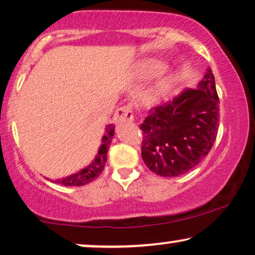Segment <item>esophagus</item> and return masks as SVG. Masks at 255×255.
Wrapping results in <instances>:
<instances>
[{
	"label": "esophagus",
	"instance_id": "34e87169",
	"mask_svg": "<svg viewBox=\"0 0 255 255\" xmlns=\"http://www.w3.org/2000/svg\"><path fill=\"white\" fill-rule=\"evenodd\" d=\"M114 121L116 124L133 121V113H132L131 106H124L122 108H118L114 115Z\"/></svg>",
	"mask_w": 255,
	"mask_h": 255
}]
</instances>
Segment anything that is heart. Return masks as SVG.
I'll use <instances>...</instances> for the list:
<instances>
[{"label":"heart","mask_w":255,"mask_h":255,"mask_svg":"<svg viewBox=\"0 0 255 255\" xmlns=\"http://www.w3.org/2000/svg\"><path fill=\"white\" fill-rule=\"evenodd\" d=\"M163 69H165V66L158 64L153 66V68L149 71V73H151V74H158V73H161Z\"/></svg>","instance_id":"heart-1"}]
</instances>
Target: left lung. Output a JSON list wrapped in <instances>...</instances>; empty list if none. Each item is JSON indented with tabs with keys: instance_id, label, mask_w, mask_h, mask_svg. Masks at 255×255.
Instances as JSON below:
<instances>
[{
	"instance_id": "8db88e82",
	"label": "left lung",
	"mask_w": 255,
	"mask_h": 255,
	"mask_svg": "<svg viewBox=\"0 0 255 255\" xmlns=\"http://www.w3.org/2000/svg\"><path fill=\"white\" fill-rule=\"evenodd\" d=\"M218 125L219 99L209 68L197 89H186L173 101L149 110L139 127L145 165L160 176L182 175L210 152Z\"/></svg>"
}]
</instances>
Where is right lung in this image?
<instances>
[{
  "instance_id": "add662e5",
  "label": "right lung",
  "mask_w": 255,
  "mask_h": 255,
  "mask_svg": "<svg viewBox=\"0 0 255 255\" xmlns=\"http://www.w3.org/2000/svg\"><path fill=\"white\" fill-rule=\"evenodd\" d=\"M115 127L114 125H108L106 128V134L103 135L102 145L100 146L99 152H97L96 158L93 162L86 168H83L73 175L64 177L61 180H55V183L62 184V186H85V184L92 182L94 179L99 177L107 162V153L111 144V139L114 137Z\"/></svg>"
}]
</instances>
